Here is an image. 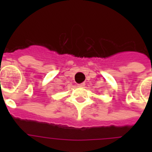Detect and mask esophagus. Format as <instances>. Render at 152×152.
Here are the masks:
<instances>
[{"label":"esophagus","instance_id":"34e87169","mask_svg":"<svg viewBox=\"0 0 152 152\" xmlns=\"http://www.w3.org/2000/svg\"><path fill=\"white\" fill-rule=\"evenodd\" d=\"M84 86H85V83H81L78 84V87H80V88H83Z\"/></svg>","mask_w":152,"mask_h":152}]
</instances>
